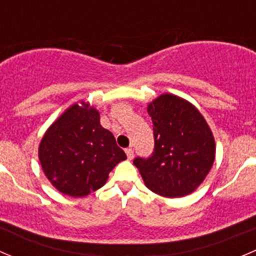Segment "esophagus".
Instances as JSON below:
<instances>
[{"label":"esophagus","instance_id":"esophagus-1","mask_svg":"<svg viewBox=\"0 0 256 256\" xmlns=\"http://www.w3.org/2000/svg\"><path fill=\"white\" fill-rule=\"evenodd\" d=\"M125 152H126V156H128V160H132V157H134V150L131 148V147H128V148L125 150Z\"/></svg>","mask_w":256,"mask_h":256}]
</instances>
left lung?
<instances>
[{"label": "left lung", "mask_w": 256, "mask_h": 256, "mask_svg": "<svg viewBox=\"0 0 256 256\" xmlns=\"http://www.w3.org/2000/svg\"><path fill=\"white\" fill-rule=\"evenodd\" d=\"M147 112L154 124V152L136 157L148 190L167 198L192 193L213 166L216 142L207 121L194 105L172 94L150 102Z\"/></svg>", "instance_id": "left-lung-1"}]
</instances>
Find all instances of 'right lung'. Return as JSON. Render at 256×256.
Returning <instances> with one entry per match:
<instances>
[{"mask_svg": "<svg viewBox=\"0 0 256 256\" xmlns=\"http://www.w3.org/2000/svg\"><path fill=\"white\" fill-rule=\"evenodd\" d=\"M40 164L52 184L70 197H84L106 183L126 154L100 114L82 102L66 110L46 131L38 148Z\"/></svg>", "mask_w": 256, "mask_h": 256, "instance_id": "obj_1", "label": "right lung"}]
</instances>
